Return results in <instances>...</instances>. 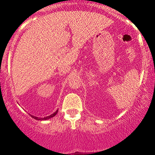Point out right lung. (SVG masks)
<instances>
[{
	"label": "right lung",
	"instance_id": "1",
	"mask_svg": "<svg viewBox=\"0 0 155 155\" xmlns=\"http://www.w3.org/2000/svg\"><path fill=\"white\" fill-rule=\"evenodd\" d=\"M57 112H58V110H57L55 113H53V114L50 115V116H47V117H45V118H38V117H36V116H31L33 118V119H37V120H45V119H50V118L54 117V116H55L56 114H57Z\"/></svg>",
	"mask_w": 155,
	"mask_h": 155
}]
</instances>
